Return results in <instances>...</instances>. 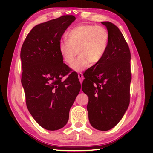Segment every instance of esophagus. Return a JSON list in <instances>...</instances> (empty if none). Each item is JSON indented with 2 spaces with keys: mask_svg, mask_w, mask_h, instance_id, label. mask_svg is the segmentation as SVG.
<instances>
[{
  "mask_svg": "<svg viewBox=\"0 0 153 153\" xmlns=\"http://www.w3.org/2000/svg\"><path fill=\"white\" fill-rule=\"evenodd\" d=\"M78 78H79V80L80 83H82L83 82V79H84V77H83V74H82V73H79V74H78Z\"/></svg>",
  "mask_w": 153,
  "mask_h": 153,
  "instance_id": "esophagus-1",
  "label": "esophagus"
}]
</instances>
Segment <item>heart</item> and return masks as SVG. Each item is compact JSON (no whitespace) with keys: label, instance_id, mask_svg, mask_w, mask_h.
<instances>
[{"label":"heart","instance_id":"1","mask_svg":"<svg viewBox=\"0 0 153 153\" xmlns=\"http://www.w3.org/2000/svg\"><path fill=\"white\" fill-rule=\"evenodd\" d=\"M110 42L107 29L101 25H81L75 27L67 35V41H61L59 52L64 62L71 65L76 54L80 55L71 65L76 71H81L99 64L105 56Z\"/></svg>","mask_w":153,"mask_h":153}]
</instances>
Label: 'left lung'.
Instances as JSON below:
<instances>
[{"mask_svg": "<svg viewBox=\"0 0 153 153\" xmlns=\"http://www.w3.org/2000/svg\"><path fill=\"white\" fill-rule=\"evenodd\" d=\"M110 42L102 60L83 74L82 91L89 97L87 109L94 128L107 131L118 124L130 101L131 54L118 27L102 22Z\"/></svg>", "mask_w": 153, "mask_h": 153, "instance_id": "obj_1", "label": "left lung"}]
</instances>
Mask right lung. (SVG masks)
I'll list each match as a JSON object with an SVG mask.
<instances>
[{"instance_id": "obj_1", "label": "right lung", "mask_w": 153, "mask_h": 153, "mask_svg": "<svg viewBox=\"0 0 153 153\" xmlns=\"http://www.w3.org/2000/svg\"><path fill=\"white\" fill-rule=\"evenodd\" d=\"M76 18L72 15L38 24L22 45V84L27 108L42 128L51 131L62 128L79 93L77 75L63 63L59 52L61 37Z\"/></svg>"}]
</instances>
